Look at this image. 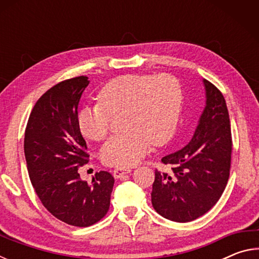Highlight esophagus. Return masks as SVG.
Masks as SVG:
<instances>
[{
  "mask_svg": "<svg viewBox=\"0 0 259 259\" xmlns=\"http://www.w3.org/2000/svg\"><path fill=\"white\" fill-rule=\"evenodd\" d=\"M131 171L130 168H115L113 170V176L115 178H121L123 175L125 174H129Z\"/></svg>",
  "mask_w": 259,
  "mask_h": 259,
  "instance_id": "1",
  "label": "esophagus"
}]
</instances>
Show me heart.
<instances>
[{
	"label": "heart",
	"instance_id": "obj_1",
	"mask_svg": "<svg viewBox=\"0 0 259 259\" xmlns=\"http://www.w3.org/2000/svg\"><path fill=\"white\" fill-rule=\"evenodd\" d=\"M98 104L83 107L77 123L85 138L100 142L106 137L111 115L122 113V133L104 144V163L130 166L143 159L152 143L162 145L176 129L182 90L169 74H126L107 82L98 93Z\"/></svg>",
	"mask_w": 259,
	"mask_h": 259
}]
</instances>
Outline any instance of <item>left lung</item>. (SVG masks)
<instances>
[{"label": "left lung", "mask_w": 259, "mask_h": 259, "mask_svg": "<svg viewBox=\"0 0 259 259\" xmlns=\"http://www.w3.org/2000/svg\"><path fill=\"white\" fill-rule=\"evenodd\" d=\"M205 107L194 136L182 150L162 157L169 171L155 170L152 204L162 217L192 222L208 212L229 182L232 134L229 109L216 85L203 80Z\"/></svg>", "instance_id": "obj_1"}]
</instances>
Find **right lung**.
<instances>
[{
    "instance_id": "1",
    "label": "right lung",
    "mask_w": 259,
    "mask_h": 259,
    "mask_svg": "<svg viewBox=\"0 0 259 259\" xmlns=\"http://www.w3.org/2000/svg\"><path fill=\"white\" fill-rule=\"evenodd\" d=\"M88 84L87 76H76L43 94L30 112L24 140L28 175L38 199L56 218L77 227L104 218L114 185L107 171L96 172L90 183L78 174L89 162L77 123L78 102Z\"/></svg>"
}]
</instances>
